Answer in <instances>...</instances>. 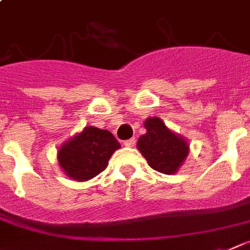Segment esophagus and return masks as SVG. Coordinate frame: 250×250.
<instances>
[{
	"mask_svg": "<svg viewBox=\"0 0 250 250\" xmlns=\"http://www.w3.org/2000/svg\"><path fill=\"white\" fill-rule=\"evenodd\" d=\"M134 144H135V139H134V138H131V139H127L124 142V146H125V147H134Z\"/></svg>",
	"mask_w": 250,
	"mask_h": 250,
	"instance_id": "esophagus-1",
	"label": "esophagus"
}]
</instances>
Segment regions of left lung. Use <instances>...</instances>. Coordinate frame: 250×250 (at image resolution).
Segmentation results:
<instances>
[{"label":"left lung","mask_w":250,"mask_h":250,"mask_svg":"<svg viewBox=\"0 0 250 250\" xmlns=\"http://www.w3.org/2000/svg\"><path fill=\"white\" fill-rule=\"evenodd\" d=\"M146 134L138 139L137 148L153 170L161 174H176L189 154V143L180 134L174 133L160 117L144 121Z\"/></svg>","instance_id":"left-lung-1"}]
</instances>
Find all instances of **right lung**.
I'll list each match as a JSON object with an SVG mask.
<instances>
[{
	"mask_svg": "<svg viewBox=\"0 0 250 250\" xmlns=\"http://www.w3.org/2000/svg\"><path fill=\"white\" fill-rule=\"evenodd\" d=\"M120 143L108 130L85 126L67 139L57 150L63 174L75 181H88L101 174Z\"/></svg>",
	"mask_w": 250,
	"mask_h": 250,
	"instance_id": "add662e5",
	"label": "right lung"
}]
</instances>
